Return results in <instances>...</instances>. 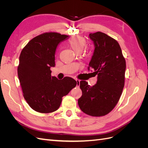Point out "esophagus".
I'll list each match as a JSON object with an SVG mask.
<instances>
[{"mask_svg": "<svg viewBox=\"0 0 148 148\" xmlns=\"http://www.w3.org/2000/svg\"><path fill=\"white\" fill-rule=\"evenodd\" d=\"M76 82H77V86H79L80 80H79V79H76Z\"/></svg>", "mask_w": 148, "mask_h": 148, "instance_id": "34e87169", "label": "esophagus"}]
</instances>
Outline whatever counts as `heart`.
Masks as SVG:
<instances>
[{
  "mask_svg": "<svg viewBox=\"0 0 148 148\" xmlns=\"http://www.w3.org/2000/svg\"><path fill=\"white\" fill-rule=\"evenodd\" d=\"M69 46L75 52H82L86 46V41L81 36L71 38L69 41Z\"/></svg>",
  "mask_w": 148,
  "mask_h": 148,
  "instance_id": "heart-1",
  "label": "heart"
}]
</instances>
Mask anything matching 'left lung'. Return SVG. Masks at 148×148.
<instances>
[{"instance_id": "obj_1", "label": "left lung", "mask_w": 148, "mask_h": 148, "mask_svg": "<svg viewBox=\"0 0 148 148\" xmlns=\"http://www.w3.org/2000/svg\"><path fill=\"white\" fill-rule=\"evenodd\" d=\"M89 36L95 51L88 69L95 70L97 80L92 86L86 81L80 82L82 96L78 103L84 113L100 117L109 114L117 104L124 87L126 62L116 40L99 31Z\"/></svg>"}]
</instances>
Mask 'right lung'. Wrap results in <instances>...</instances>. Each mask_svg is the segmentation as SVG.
Here are the masks:
<instances>
[{"label":"right lung","instance_id":"1","mask_svg":"<svg viewBox=\"0 0 148 148\" xmlns=\"http://www.w3.org/2000/svg\"><path fill=\"white\" fill-rule=\"evenodd\" d=\"M69 38V36L60 33H45L31 39L21 51L18 76L25 99L38 112L57 110L62 97L77 85V82L70 77L60 80L51 76L56 49Z\"/></svg>","mask_w":148,"mask_h":148}]
</instances>
